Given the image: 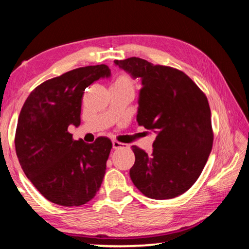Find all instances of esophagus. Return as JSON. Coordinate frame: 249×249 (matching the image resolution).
Returning <instances> with one entry per match:
<instances>
[{
  "label": "esophagus",
  "instance_id": "34e87169",
  "mask_svg": "<svg viewBox=\"0 0 249 249\" xmlns=\"http://www.w3.org/2000/svg\"><path fill=\"white\" fill-rule=\"evenodd\" d=\"M122 147H125V145L122 144V142H116V141L113 142V149H120V148H122Z\"/></svg>",
  "mask_w": 249,
  "mask_h": 249
}]
</instances>
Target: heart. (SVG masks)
Here are the masks:
<instances>
[{"label": "heart", "mask_w": 249, "mask_h": 249, "mask_svg": "<svg viewBox=\"0 0 249 249\" xmlns=\"http://www.w3.org/2000/svg\"><path fill=\"white\" fill-rule=\"evenodd\" d=\"M113 89H120V90H128L134 91L135 89V81L134 79L127 73H121L116 77L114 82L112 84Z\"/></svg>", "instance_id": "b5f03b06"}]
</instances>
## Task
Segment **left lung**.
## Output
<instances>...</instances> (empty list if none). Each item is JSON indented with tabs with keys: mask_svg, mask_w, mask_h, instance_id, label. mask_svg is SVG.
Wrapping results in <instances>:
<instances>
[{
	"mask_svg": "<svg viewBox=\"0 0 249 249\" xmlns=\"http://www.w3.org/2000/svg\"><path fill=\"white\" fill-rule=\"evenodd\" d=\"M114 64L142 80L137 122L157 134L150 155L132 146L135 163L129 170L130 179L150 199L181 196L199 178L212 150L208 99L178 69L136 57Z\"/></svg>",
	"mask_w": 249,
	"mask_h": 249,
	"instance_id": "obj_1",
	"label": "left lung"
}]
</instances>
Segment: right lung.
I'll return each mask as SVG.
<instances>
[{
    "label": "right lung",
    "mask_w": 249,
    "mask_h": 249,
    "mask_svg": "<svg viewBox=\"0 0 249 249\" xmlns=\"http://www.w3.org/2000/svg\"><path fill=\"white\" fill-rule=\"evenodd\" d=\"M109 77L105 65L68 71L34 89L20 109L15 134L18 161L34 187L54 204H86L101 187L112 142L74 141L68 127L81 123L84 90Z\"/></svg>",
    "instance_id": "obj_1"
}]
</instances>
